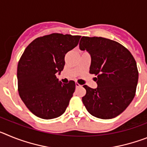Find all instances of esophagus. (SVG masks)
I'll list each match as a JSON object with an SVG mask.
<instances>
[{"instance_id":"obj_1","label":"esophagus","mask_w":147,"mask_h":147,"mask_svg":"<svg viewBox=\"0 0 147 147\" xmlns=\"http://www.w3.org/2000/svg\"><path fill=\"white\" fill-rule=\"evenodd\" d=\"M75 85H76V88H80V87H81V85H80V84H79V83H77V82H76V84H75Z\"/></svg>"}]
</instances>
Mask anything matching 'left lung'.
<instances>
[{"label":"left lung","instance_id":"left-lung-1","mask_svg":"<svg viewBox=\"0 0 147 147\" xmlns=\"http://www.w3.org/2000/svg\"><path fill=\"white\" fill-rule=\"evenodd\" d=\"M80 49L90 55V74L97 88L84 85L82 102L90 114L102 119L120 115L136 94L138 71L134 57L125 47L110 39L82 37Z\"/></svg>","mask_w":147,"mask_h":147}]
</instances>
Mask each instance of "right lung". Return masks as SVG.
I'll list each match as a JSON object with an SVG mask.
<instances>
[{
	"mask_svg": "<svg viewBox=\"0 0 147 147\" xmlns=\"http://www.w3.org/2000/svg\"><path fill=\"white\" fill-rule=\"evenodd\" d=\"M81 36L54 33L33 40L18 65V92L27 108L42 119L64 113L75 90V82L62 84L56 77L65 65V56Z\"/></svg>",
	"mask_w": 147,
	"mask_h": 147,
	"instance_id": "right-lung-1",
	"label": "right lung"
}]
</instances>
